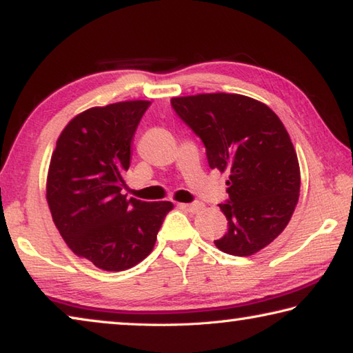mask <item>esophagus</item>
<instances>
[{"instance_id": "obj_1", "label": "esophagus", "mask_w": 353, "mask_h": 353, "mask_svg": "<svg viewBox=\"0 0 353 353\" xmlns=\"http://www.w3.org/2000/svg\"><path fill=\"white\" fill-rule=\"evenodd\" d=\"M181 207L183 208V210L196 213V212H199L202 207H204V204H201V202H193V204H181Z\"/></svg>"}]
</instances>
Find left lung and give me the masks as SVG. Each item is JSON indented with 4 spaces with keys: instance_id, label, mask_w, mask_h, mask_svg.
<instances>
[{
    "instance_id": "1",
    "label": "left lung",
    "mask_w": 353,
    "mask_h": 353,
    "mask_svg": "<svg viewBox=\"0 0 353 353\" xmlns=\"http://www.w3.org/2000/svg\"><path fill=\"white\" fill-rule=\"evenodd\" d=\"M172 109L199 137L212 170L229 172V221L214 241L225 254L249 256L288 225L301 191L297 154L283 123L266 104L236 93H201L171 99Z\"/></svg>"
}]
</instances>
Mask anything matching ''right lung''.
<instances>
[{
    "label": "right lung",
    "instance_id": "right-lung-1",
    "mask_svg": "<svg viewBox=\"0 0 353 353\" xmlns=\"http://www.w3.org/2000/svg\"><path fill=\"white\" fill-rule=\"evenodd\" d=\"M149 101H123L76 115L59 135L46 179L52 221L73 252L104 271H124L152 252L168 201L121 194L130 145Z\"/></svg>",
    "mask_w": 353,
    "mask_h": 353
}]
</instances>
